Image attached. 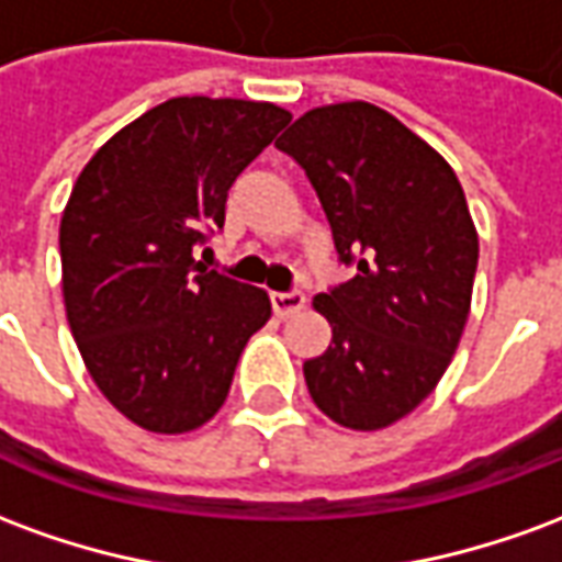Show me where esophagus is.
<instances>
[{"label": "esophagus", "instance_id": "34e87169", "mask_svg": "<svg viewBox=\"0 0 562 562\" xmlns=\"http://www.w3.org/2000/svg\"><path fill=\"white\" fill-rule=\"evenodd\" d=\"M304 294L301 292H273L270 294V306H273V313L280 318H289L294 313H301L304 310Z\"/></svg>", "mask_w": 562, "mask_h": 562}]
</instances>
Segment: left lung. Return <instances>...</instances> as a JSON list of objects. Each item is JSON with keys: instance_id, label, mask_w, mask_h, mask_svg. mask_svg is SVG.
I'll use <instances>...</instances> for the list:
<instances>
[{"instance_id": "left-lung-1", "label": "left lung", "mask_w": 562, "mask_h": 562, "mask_svg": "<svg viewBox=\"0 0 562 562\" xmlns=\"http://www.w3.org/2000/svg\"><path fill=\"white\" fill-rule=\"evenodd\" d=\"M310 177L349 282L316 294L330 346L304 364L330 422L382 430L436 389L470 316L479 234L458 173L367 102L306 111L277 140Z\"/></svg>"}]
</instances>
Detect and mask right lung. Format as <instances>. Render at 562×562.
Here are the masks:
<instances>
[{"label":"right lung","instance_id":"add662e5","mask_svg":"<svg viewBox=\"0 0 562 562\" xmlns=\"http://www.w3.org/2000/svg\"><path fill=\"white\" fill-rule=\"evenodd\" d=\"M289 120L270 102L168 99L120 128L71 189L59 222L68 328L92 382L144 430L210 422L270 318L268 292L195 256L234 180Z\"/></svg>","mask_w":562,"mask_h":562}]
</instances>
